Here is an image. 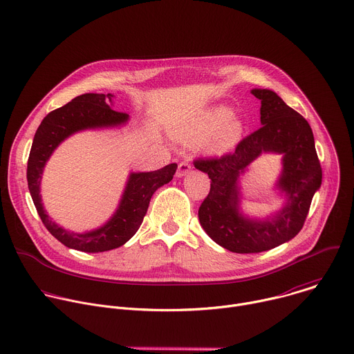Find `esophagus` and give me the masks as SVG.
<instances>
[{
  "mask_svg": "<svg viewBox=\"0 0 354 354\" xmlns=\"http://www.w3.org/2000/svg\"><path fill=\"white\" fill-rule=\"evenodd\" d=\"M192 169V165L187 162V161H182L179 165H178V171H176V176L178 178H182L185 175H187Z\"/></svg>",
  "mask_w": 354,
  "mask_h": 354,
  "instance_id": "1",
  "label": "esophagus"
}]
</instances>
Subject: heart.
<instances>
[{"label":"heart","instance_id":"1","mask_svg":"<svg viewBox=\"0 0 354 354\" xmlns=\"http://www.w3.org/2000/svg\"><path fill=\"white\" fill-rule=\"evenodd\" d=\"M243 126L242 122L232 116V111L227 106H216L201 113L189 129L185 140L189 142H200L206 138L205 148L209 153H224L239 140Z\"/></svg>","mask_w":354,"mask_h":354}]
</instances>
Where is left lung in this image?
<instances>
[{"label":"left lung","mask_w":354,"mask_h":354,"mask_svg":"<svg viewBox=\"0 0 354 354\" xmlns=\"http://www.w3.org/2000/svg\"><path fill=\"white\" fill-rule=\"evenodd\" d=\"M261 99V123L242 138L234 153L194 160V168L212 179L210 192L198 209V221L220 246L235 254H258L294 238L306 223L315 192L322 183L314 134L308 122L286 105L270 89H252ZM263 152L283 153L278 181L286 205L265 221L245 218L239 212V175Z\"/></svg>","instance_id":"obj_1"}]
</instances>
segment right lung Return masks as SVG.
<instances>
[{
    "label": "right lung",
    "mask_w": 354,
    "mask_h": 354,
    "mask_svg": "<svg viewBox=\"0 0 354 354\" xmlns=\"http://www.w3.org/2000/svg\"><path fill=\"white\" fill-rule=\"evenodd\" d=\"M112 96V93H84L50 112L36 130L28 160V186L41 223L63 245L89 254L124 245L140 228L151 196L158 187L172 180L178 168L176 164H169L153 172H131L116 213L97 230L82 234L70 232L48 218L40 197V179L47 160L62 141L77 131L124 124L129 115L111 109Z\"/></svg>",
    "instance_id": "add662e5"
}]
</instances>
